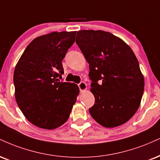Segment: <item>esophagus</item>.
Wrapping results in <instances>:
<instances>
[{"label":"esophagus","mask_w":160,"mask_h":160,"mask_svg":"<svg viewBox=\"0 0 160 160\" xmlns=\"http://www.w3.org/2000/svg\"><path fill=\"white\" fill-rule=\"evenodd\" d=\"M78 87H79V88H80V91L82 92V91H85V90L86 89V88H87V85H86V82H80V83L78 84Z\"/></svg>","instance_id":"obj_1"}]
</instances>
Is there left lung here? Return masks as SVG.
<instances>
[{"label": "left lung", "instance_id": "left-lung-1", "mask_svg": "<svg viewBox=\"0 0 160 160\" xmlns=\"http://www.w3.org/2000/svg\"><path fill=\"white\" fill-rule=\"evenodd\" d=\"M76 43L89 64L95 98L90 115L105 128L126 123L139 107L145 86L133 51L120 38L103 30L78 31Z\"/></svg>", "mask_w": 160, "mask_h": 160}]
</instances>
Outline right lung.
Returning <instances> with one entry per match:
<instances>
[{
  "label": "right lung",
  "instance_id": "add662e5",
  "mask_svg": "<svg viewBox=\"0 0 160 160\" xmlns=\"http://www.w3.org/2000/svg\"><path fill=\"white\" fill-rule=\"evenodd\" d=\"M76 32H53L34 38L15 68L17 103L26 118L40 128L53 130L68 120L79 88L62 82V61L74 42Z\"/></svg>",
  "mask_w": 160,
  "mask_h": 160
}]
</instances>
